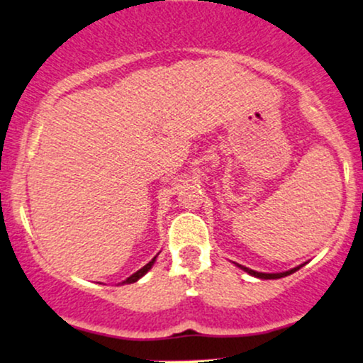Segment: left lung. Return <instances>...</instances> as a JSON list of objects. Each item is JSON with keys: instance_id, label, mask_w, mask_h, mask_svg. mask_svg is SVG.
<instances>
[{"instance_id": "8db88e82", "label": "left lung", "mask_w": 363, "mask_h": 363, "mask_svg": "<svg viewBox=\"0 0 363 363\" xmlns=\"http://www.w3.org/2000/svg\"><path fill=\"white\" fill-rule=\"evenodd\" d=\"M238 266H240L241 269H245V272H246L247 274H251V277H256V278H261V279H278V278H284V277H288V274L295 273V272H298V269L301 268V266H296V268L288 269V272H283V273H259V272H255V269L246 268V266H241V264H238Z\"/></svg>"}]
</instances>
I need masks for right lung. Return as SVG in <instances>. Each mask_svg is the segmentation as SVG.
Returning <instances> with one entry per match:
<instances>
[{"label": "right lung", "instance_id": "add662e5", "mask_svg": "<svg viewBox=\"0 0 363 363\" xmlns=\"http://www.w3.org/2000/svg\"><path fill=\"white\" fill-rule=\"evenodd\" d=\"M155 258H157V256H155ZM155 258H152V261H149V263H147V264H145V266H144V268H140V269H139V272H135L134 274H132V277H128V278L125 279V281H122V284H128V283H135V281H137V279H140L142 277H144V274H145V273H147V272H149V269H150V268H152V264H154V261H155Z\"/></svg>", "mask_w": 363, "mask_h": 363}]
</instances>
